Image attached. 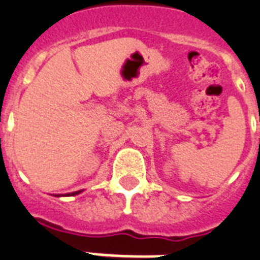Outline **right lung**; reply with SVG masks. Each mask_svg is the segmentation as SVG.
Listing matches in <instances>:
<instances>
[{"label":"right lung","instance_id":"obj_1","mask_svg":"<svg viewBox=\"0 0 260 260\" xmlns=\"http://www.w3.org/2000/svg\"><path fill=\"white\" fill-rule=\"evenodd\" d=\"M82 191H76V192H72V195H77V193H80Z\"/></svg>","mask_w":260,"mask_h":260}]
</instances>
